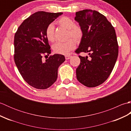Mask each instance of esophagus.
<instances>
[{
  "mask_svg": "<svg viewBox=\"0 0 131 131\" xmlns=\"http://www.w3.org/2000/svg\"><path fill=\"white\" fill-rule=\"evenodd\" d=\"M72 57L71 56H70V55H68V56H65V59L66 60H69L70 59V58H71Z\"/></svg>",
  "mask_w": 131,
  "mask_h": 131,
  "instance_id": "esophagus-1",
  "label": "esophagus"
}]
</instances>
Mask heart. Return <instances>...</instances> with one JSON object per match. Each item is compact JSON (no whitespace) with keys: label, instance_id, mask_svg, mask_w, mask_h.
Instances as JSON below:
<instances>
[{"label":"heart","instance_id":"obj_1","mask_svg":"<svg viewBox=\"0 0 131 131\" xmlns=\"http://www.w3.org/2000/svg\"><path fill=\"white\" fill-rule=\"evenodd\" d=\"M57 24L60 27L68 30V39L71 38L77 42L81 40L83 37V28L79 25L75 24L71 18L68 17H62L57 21ZM46 36L47 39L51 42L55 41L54 27L52 24L47 26L46 29ZM73 40L71 39L65 42L56 43L53 46V50L56 53L67 55L75 47L76 44Z\"/></svg>","mask_w":131,"mask_h":131}]
</instances>
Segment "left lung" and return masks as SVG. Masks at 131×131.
<instances>
[{"label":"left lung","instance_id":"1","mask_svg":"<svg viewBox=\"0 0 131 131\" xmlns=\"http://www.w3.org/2000/svg\"><path fill=\"white\" fill-rule=\"evenodd\" d=\"M75 20L83 30L77 53L89 52L90 57L79 56L77 78L87 87L102 84L113 71L118 56V44L114 27L96 10L84 9L75 13Z\"/></svg>","mask_w":131,"mask_h":131}]
</instances>
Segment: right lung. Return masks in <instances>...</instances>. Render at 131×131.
Instances as JSON below:
<instances>
[{
  "mask_svg": "<svg viewBox=\"0 0 131 131\" xmlns=\"http://www.w3.org/2000/svg\"><path fill=\"white\" fill-rule=\"evenodd\" d=\"M63 13L35 12L25 19L15 35L14 60L23 79L32 87L49 88L56 81L58 68L65 61L63 55L51 53L46 36L47 26Z\"/></svg>",
  "mask_w": 131,
  "mask_h": 131,
  "instance_id": "1",
  "label": "right lung"
}]
</instances>
